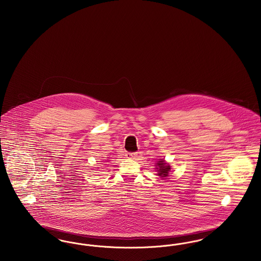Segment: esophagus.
Instances as JSON below:
<instances>
[{"mask_svg":"<svg viewBox=\"0 0 261 261\" xmlns=\"http://www.w3.org/2000/svg\"><path fill=\"white\" fill-rule=\"evenodd\" d=\"M137 155H138L137 152H126V154H125V156L127 159H132V160L137 159Z\"/></svg>","mask_w":261,"mask_h":261,"instance_id":"esophagus-1","label":"esophagus"}]
</instances>
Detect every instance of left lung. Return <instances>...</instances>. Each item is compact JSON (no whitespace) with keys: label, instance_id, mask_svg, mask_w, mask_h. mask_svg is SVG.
Segmentation results:
<instances>
[{"label":"left lung","instance_id":"1","mask_svg":"<svg viewBox=\"0 0 261 261\" xmlns=\"http://www.w3.org/2000/svg\"><path fill=\"white\" fill-rule=\"evenodd\" d=\"M156 169L159 172V176H161L162 178L167 177L168 173L170 171V165L168 163L164 162L163 160L156 162Z\"/></svg>","mask_w":261,"mask_h":261}]
</instances>
